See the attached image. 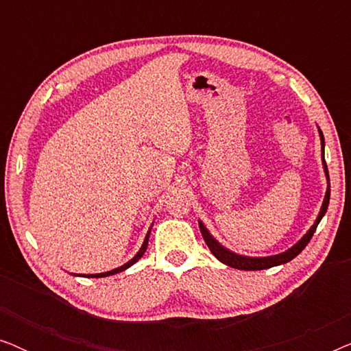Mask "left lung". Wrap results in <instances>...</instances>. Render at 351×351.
Returning a JSON list of instances; mask_svg holds the SVG:
<instances>
[{"mask_svg":"<svg viewBox=\"0 0 351 351\" xmlns=\"http://www.w3.org/2000/svg\"><path fill=\"white\" fill-rule=\"evenodd\" d=\"M319 137H321V150H323L324 172H326V177H328V190H326V196H324L323 206H321L318 219H316V222L311 225V228L308 230V232H306V234H304V238H302L297 244H294V246H292L291 249H287L286 252L278 254V256L244 257V256H238V254L228 251V249H225L223 246H220V244L213 238V234L208 232V228L204 227L203 222H199V230H201V234H203L206 244H208L210 252H213L220 262L225 263V265L232 267V268H238V270H247V271L249 270H265V268H271V267H276V265H282V263H286V262H291L292 258L297 257L302 251H304L306 244L310 243L311 237H313L315 230H316V227H318V223L321 222V219H323V215L326 214V210H328L329 196H330L329 172H328V166H326V161H324V137H323V132H321V129H319Z\"/></svg>","mask_w":351,"mask_h":351,"instance_id":"left-lung-1","label":"left lung"}]
</instances>
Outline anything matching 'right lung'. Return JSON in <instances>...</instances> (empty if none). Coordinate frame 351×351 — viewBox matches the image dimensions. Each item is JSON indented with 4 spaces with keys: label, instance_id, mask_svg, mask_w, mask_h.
Returning a JSON list of instances; mask_svg holds the SVG:
<instances>
[{
    "label": "right lung",
    "instance_id": "right-lung-1",
    "mask_svg": "<svg viewBox=\"0 0 351 351\" xmlns=\"http://www.w3.org/2000/svg\"><path fill=\"white\" fill-rule=\"evenodd\" d=\"M148 237H150V232L147 233V237H145V241H143V244H142V247H141V251H138L137 254H136V257L134 258H131V261H129L128 263H124L123 267H118V268H114V270H112V271H105V273H97V275H86V276H89V278H104V276H110V275H114V273H119V271H123V270H126V268H129L131 265H134V263H136L138 258H141L142 256H143V252L147 251V246H148Z\"/></svg>",
    "mask_w": 351,
    "mask_h": 351
}]
</instances>
